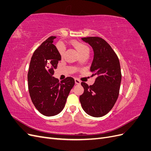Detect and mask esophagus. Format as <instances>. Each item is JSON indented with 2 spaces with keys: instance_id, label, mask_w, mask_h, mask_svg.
<instances>
[{
  "instance_id": "1",
  "label": "esophagus",
  "mask_w": 151,
  "mask_h": 151,
  "mask_svg": "<svg viewBox=\"0 0 151 151\" xmlns=\"http://www.w3.org/2000/svg\"><path fill=\"white\" fill-rule=\"evenodd\" d=\"M75 83L76 84H81V81L79 80L78 79H75Z\"/></svg>"
}]
</instances>
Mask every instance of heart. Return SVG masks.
I'll return each mask as SVG.
<instances>
[{
  "label": "heart",
  "instance_id": "1",
  "mask_svg": "<svg viewBox=\"0 0 151 151\" xmlns=\"http://www.w3.org/2000/svg\"><path fill=\"white\" fill-rule=\"evenodd\" d=\"M73 45H74L77 51L79 52V55L85 53V52H89V48L87 45L83 43L79 42H74L73 43ZM58 50L59 53L60 54V55H63L65 52V48L63 47V45H59L58 46Z\"/></svg>",
  "mask_w": 151,
  "mask_h": 151
}]
</instances>
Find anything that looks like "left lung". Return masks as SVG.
<instances>
[{
	"label": "left lung",
	"mask_w": 151,
	"mask_h": 151,
	"mask_svg": "<svg viewBox=\"0 0 151 151\" xmlns=\"http://www.w3.org/2000/svg\"><path fill=\"white\" fill-rule=\"evenodd\" d=\"M94 51L90 71L96 76L94 83L82 82L84 93L79 99L84 111L94 117H101L111 110L119 95L122 74L116 54L106 41L100 37L82 38Z\"/></svg>",
	"instance_id": "obj_1"
}]
</instances>
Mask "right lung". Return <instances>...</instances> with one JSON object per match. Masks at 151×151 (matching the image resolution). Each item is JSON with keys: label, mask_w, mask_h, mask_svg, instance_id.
Here are the masks:
<instances>
[{"label": "right lung", "mask_w": 151, "mask_h": 151, "mask_svg": "<svg viewBox=\"0 0 151 151\" xmlns=\"http://www.w3.org/2000/svg\"><path fill=\"white\" fill-rule=\"evenodd\" d=\"M55 36H50L36 49L31 57L28 74L31 101L42 115H56L65 106L75 81L67 77L60 82L53 77L61 55L53 44Z\"/></svg>", "instance_id": "obj_1"}]
</instances>
